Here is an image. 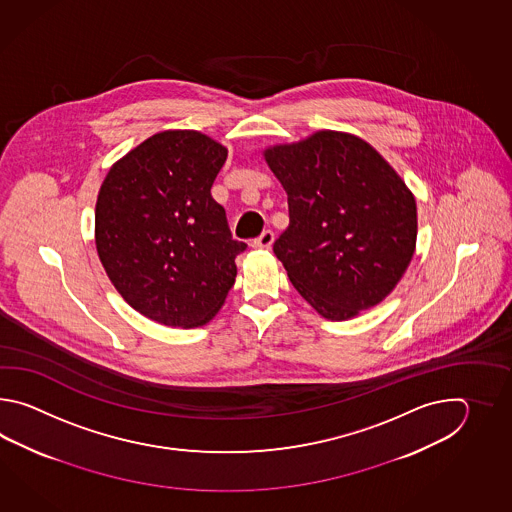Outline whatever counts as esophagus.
I'll list each match as a JSON object with an SVG mask.
<instances>
[{"mask_svg":"<svg viewBox=\"0 0 512 512\" xmlns=\"http://www.w3.org/2000/svg\"><path fill=\"white\" fill-rule=\"evenodd\" d=\"M274 241V232L272 230H263L258 238L252 240V247L254 249H269Z\"/></svg>","mask_w":512,"mask_h":512,"instance_id":"esophagus-1","label":"esophagus"}]
</instances>
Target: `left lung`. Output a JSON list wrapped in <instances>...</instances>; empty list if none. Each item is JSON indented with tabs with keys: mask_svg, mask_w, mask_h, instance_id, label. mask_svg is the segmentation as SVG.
<instances>
[{
	"mask_svg": "<svg viewBox=\"0 0 512 512\" xmlns=\"http://www.w3.org/2000/svg\"><path fill=\"white\" fill-rule=\"evenodd\" d=\"M289 205L274 241L294 289L327 320L382 302L415 251L417 208L403 179L368 142L342 131L265 150Z\"/></svg>",
	"mask_w": 512,
	"mask_h": 512,
	"instance_id": "left-lung-1",
	"label": "left lung"
}]
</instances>
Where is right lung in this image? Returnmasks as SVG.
I'll return each instance as SVG.
<instances>
[{"mask_svg": "<svg viewBox=\"0 0 512 512\" xmlns=\"http://www.w3.org/2000/svg\"><path fill=\"white\" fill-rule=\"evenodd\" d=\"M227 148L194 130L155 133L111 166L98 192L95 243L109 280L163 326H205L236 282L225 208L210 188Z\"/></svg>", "mask_w": 512, "mask_h": 512, "instance_id": "1", "label": "right lung"}]
</instances>
